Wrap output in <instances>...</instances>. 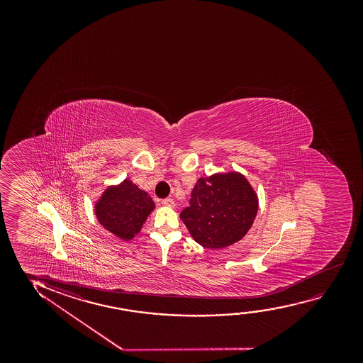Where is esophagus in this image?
Here are the masks:
<instances>
[{"label":"esophagus","mask_w":363,"mask_h":363,"mask_svg":"<svg viewBox=\"0 0 363 363\" xmlns=\"http://www.w3.org/2000/svg\"><path fill=\"white\" fill-rule=\"evenodd\" d=\"M161 203L164 204V206H167V207H174V201L172 199H162V202Z\"/></svg>","instance_id":"34e87169"}]
</instances>
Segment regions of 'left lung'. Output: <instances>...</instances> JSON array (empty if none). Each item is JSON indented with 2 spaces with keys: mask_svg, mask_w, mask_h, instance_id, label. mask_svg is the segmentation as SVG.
<instances>
[{
  "mask_svg": "<svg viewBox=\"0 0 363 363\" xmlns=\"http://www.w3.org/2000/svg\"><path fill=\"white\" fill-rule=\"evenodd\" d=\"M189 204L179 218L192 238L204 248L222 249L248 233L258 213L259 199L243 174L229 171L201 177Z\"/></svg>",
  "mask_w": 363,
  "mask_h": 363,
  "instance_id": "8db88e82",
  "label": "left lung"
}]
</instances>
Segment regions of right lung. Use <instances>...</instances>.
I'll list each match as a JSON object with an SVG mask.
<instances>
[{"instance_id": "right-lung-1", "label": "right lung", "mask_w": 363, "mask_h": 363, "mask_svg": "<svg viewBox=\"0 0 363 363\" xmlns=\"http://www.w3.org/2000/svg\"><path fill=\"white\" fill-rule=\"evenodd\" d=\"M155 209L154 201L129 179L110 184L94 202V214L106 230L129 242L143 228Z\"/></svg>"}]
</instances>
